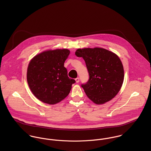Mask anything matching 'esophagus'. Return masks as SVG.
<instances>
[{
    "instance_id": "esophagus-1",
    "label": "esophagus",
    "mask_w": 151,
    "mask_h": 151,
    "mask_svg": "<svg viewBox=\"0 0 151 151\" xmlns=\"http://www.w3.org/2000/svg\"><path fill=\"white\" fill-rule=\"evenodd\" d=\"M75 80H76V83H78L80 82V78H79L78 77L76 78Z\"/></svg>"
}]
</instances>
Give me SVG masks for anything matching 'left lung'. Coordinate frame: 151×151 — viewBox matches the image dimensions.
<instances>
[{
  "label": "left lung",
  "mask_w": 151,
  "mask_h": 151,
  "mask_svg": "<svg viewBox=\"0 0 151 151\" xmlns=\"http://www.w3.org/2000/svg\"><path fill=\"white\" fill-rule=\"evenodd\" d=\"M75 54L82 57L86 64L89 78L81 86L89 99L97 105L113 99L122 86L124 76L117 55L101 47L78 49Z\"/></svg>",
  "instance_id": "left-lung-1"
}]
</instances>
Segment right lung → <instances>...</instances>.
<instances>
[{"mask_svg":"<svg viewBox=\"0 0 151 151\" xmlns=\"http://www.w3.org/2000/svg\"><path fill=\"white\" fill-rule=\"evenodd\" d=\"M70 54L67 49L49 50L30 61L27 73L29 87L34 96L44 103H59L69 94L74 79L67 76L64 66Z\"/></svg>","mask_w":151,"mask_h":151,"instance_id":"obj_1","label":"right lung"}]
</instances>
